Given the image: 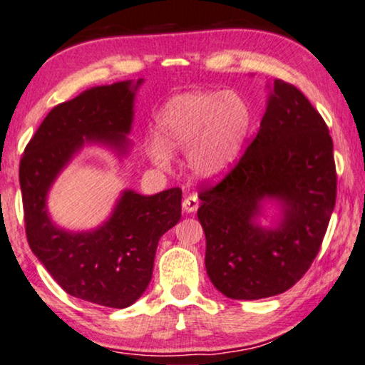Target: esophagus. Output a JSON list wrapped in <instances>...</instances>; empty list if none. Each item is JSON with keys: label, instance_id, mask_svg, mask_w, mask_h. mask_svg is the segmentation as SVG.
I'll list each match as a JSON object with an SVG mask.
<instances>
[{"label": "esophagus", "instance_id": "34e87169", "mask_svg": "<svg viewBox=\"0 0 365 365\" xmlns=\"http://www.w3.org/2000/svg\"><path fill=\"white\" fill-rule=\"evenodd\" d=\"M200 207V197L196 194H189V196L184 197L182 201V210L186 212H194Z\"/></svg>", "mask_w": 365, "mask_h": 365}]
</instances>
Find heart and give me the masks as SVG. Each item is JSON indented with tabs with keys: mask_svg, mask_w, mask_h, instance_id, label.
Here are the masks:
<instances>
[{
	"mask_svg": "<svg viewBox=\"0 0 365 365\" xmlns=\"http://www.w3.org/2000/svg\"><path fill=\"white\" fill-rule=\"evenodd\" d=\"M250 125V108L235 93H181L160 108L158 137L149 140L148 150L160 165L168 164V154H189L194 174L216 179L235 165Z\"/></svg>",
	"mask_w": 365,
	"mask_h": 365,
	"instance_id": "obj_1",
	"label": "heart"
}]
</instances>
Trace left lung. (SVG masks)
<instances>
[{"mask_svg": "<svg viewBox=\"0 0 365 365\" xmlns=\"http://www.w3.org/2000/svg\"><path fill=\"white\" fill-rule=\"evenodd\" d=\"M337 197L334 142L304 93L275 80L259 130L235 168L201 187L197 220L206 272L235 300L287 292L314 263ZM280 202L281 225H256L261 202Z\"/></svg>", "mask_w": 365, "mask_h": 365, "instance_id": "obj_1", "label": "left lung"}]
</instances>
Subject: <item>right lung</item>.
<instances>
[{"mask_svg":"<svg viewBox=\"0 0 365 365\" xmlns=\"http://www.w3.org/2000/svg\"><path fill=\"white\" fill-rule=\"evenodd\" d=\"M134 87L117 82L85 90L50 110L20 160L26 240L53 280L68 295L125 309L153 278L158 243L181 220L182 191L154 196L124 191L110 220L87 233L56 228L46 212V194L56 174L85 142H102L125 153L132 124Z\"/></svg>","mask_w":365,"mask_h":365,"instance_id":"obj_1","label":"right lung"}]
</instances>
